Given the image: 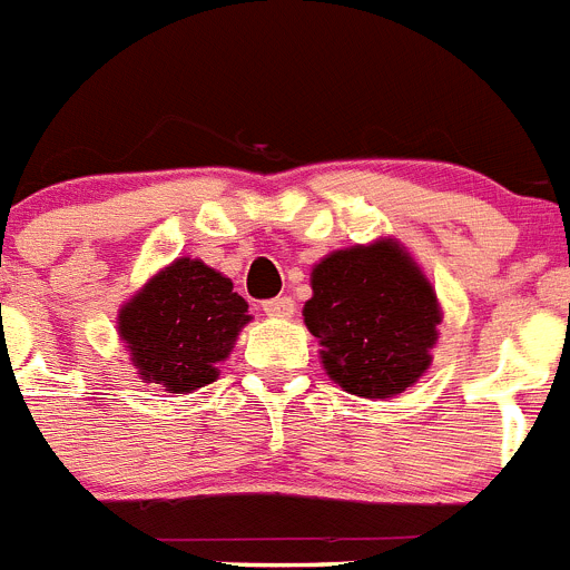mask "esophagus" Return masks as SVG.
I'll return each mask as SVG.
<instances>
[{
  "label": "esophagus",
  "instance_id": "esophagus-1",
  "mask_svg": "<svg viewBox=\"0 0 570 570\" xmlns=\"http://www.w3.org/2000/svg\"><path fill=\"white\" fill-rule=\"evenodd\" d=\"M262 311L271 320H291L294 316V299L291 296H276V299L262 302Z\"/></svg>",
  "mask_w": 570,
  "mask_h": 570
}]
</instances>
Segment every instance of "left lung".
Returning a JSON list of instances; mask_svg holds the SVG:
<instances>
[{
	"instance_id": "left-lung-1",
	"label": "left lung",
	"mask_w": 570,
	"mask_h": 570,
	"mask_svg": "<svg viewBox=\"0 0 570 570\" xmlns=\"http://www.w3.org/2000/svg\"><path fill=\"white\" fill-rule=\"evenodd\" d=\"M302 316L325 374L365 400H391L428 374L442 305L425 271L391 236L322 256Z\"/></svg>"
}]
</instances>
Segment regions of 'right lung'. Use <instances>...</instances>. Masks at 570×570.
<instances>
[{
	"label": "right lung",
	"mask_w": 570,
	"mask_h": 570,
	"mask_svg": "<svg viewBox=\"0 0 570 570\" xmlns=\"http://www.w3.org/2000/svg\"><path fill=\"white\" fill-rule=\"evenodd\" d=\"M248 322V302L228 276L179 256L125 302L116 331L139 380L168 394H194L219 380Z\"/></svg>",
	"instance_id": "right-lung-1"
}]
</instances>
